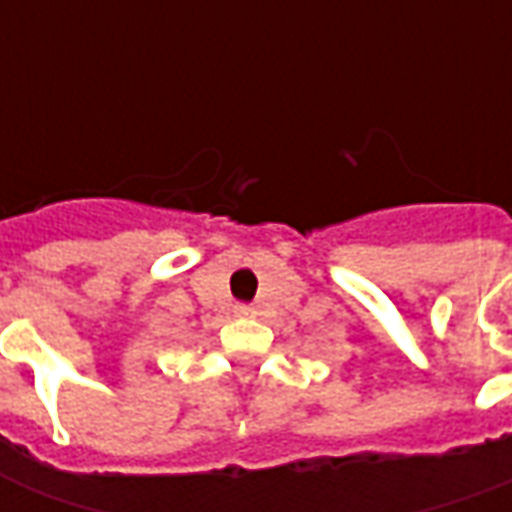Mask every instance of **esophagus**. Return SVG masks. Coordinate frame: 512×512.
<instances>
[{
	"instance_id": "34e87169",
	"label": "esophagus",
	"mask_w": 512,
	"mask_h": 512,
	"mask_svg": "<svg viewBox=\"0 0 512 512\" xmlns=\"http://www.w3.org/2000/svg\"><path fill=\"white\" fill-rule=\"evenodd\" d=\"M235 312H238V315H252V307H249V304H238V307H235Z\"/></svg>"
}]
</instances>
